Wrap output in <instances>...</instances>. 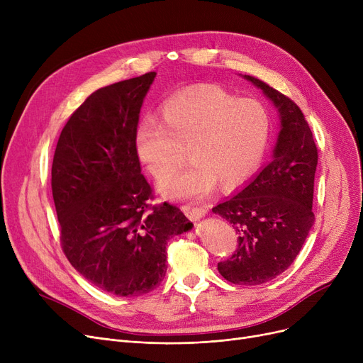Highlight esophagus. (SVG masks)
Returning <instances> with one entry per match:
<instances>
[{"label": "esophagus", "instance_id": "esophagus-1", "mask_svg": "<svg viewBox=\"0 0 363 363\" xmlns=\"http://www.w3.org/2000/svg\"><path fill=\"white\" fill-rule=\"evenodd\" d=\"M182 211L189 218V220H199L207 213L204 207H193V206H182Z\"/></svg>", "mask_w": 363, "mask_h": 363}]
</instances>
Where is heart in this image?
<instances>
[{
    "mask_svg": "<svg viewBox=\"0 0 363 363\" xmlns=\"http://www.w3.org/2000/svg\"><path fill=\"white\" fill-rule=\"evenodd\" d=\"M162 125L143 122L135 150L148 174L162 182L184 161L194 164L164 182L162 193L175 200L200 199L216 184L233 189L249 181L268 148L271 118L255 99H237L218 86H199L169 99Z\"/></svg>",
    "mask_w": 363,
    "mask_h": 363,
    "instance_id": "b5f03b06",
    "label": "heart"
}]
</instances>
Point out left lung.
Segmentation results:
<instances>
[{
  "instance_id": "8db88e82",
  "label": "left lung",
  "mask_w": 363,
  "mask_h": 363,
  "mask_svg": "<svg viewBox=\"0 0 363 363\" xmlns=\"http://www.w3.org/2000/svg\"><path fill=\"white\" fill-rule=\"evenodd\" d=\"M279 111L281 130L272 162L244 189L212 211L233 223L238 245L218 263L233 284H264L297 257L315 220L312 212L318 148L298 106L268 84L244 74Z\"/></svg>"
}]
</instances>
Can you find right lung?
Listing matches in <instances>:
<instances>
[{
	"mask_svg": "<svg viewBox=\"0 0 363 363\" xmlns=\"http://www.w3.org/2000/svg\"><path fill=\"white\" fill-rule=\"evenodd\" d=\"M156 72L92 92L57 143L51 189L62 249L85 279L114 296L155 290L167 269V241L191 230L179 208L150 204L135 132Z\"/></svg>",
	"mask_w": 363,
	"mask_h": 363,
	"instance_id": "obj_1",
	"label": "right lung"
}]
</instances>
